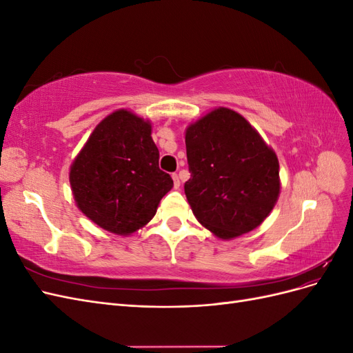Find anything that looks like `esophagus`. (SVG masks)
Here are the masks:
<instances>
[{
  "label": "esophagus",
  "instance_id": "esophagus-1",
  "mask_svg": "<svg viewBox=\"0 0 353 353\" xmlns=\"http://www.w3.org/2000/svg\"><path fill=\"white\" fill-rule=\"evenodd\" d=\"M172 179H174V187H175V188H179L181 183H179V176H178V174H172Z\"/></svg>",
  "mask_w": 353,
  "mask_h": 353
}]
</instances>
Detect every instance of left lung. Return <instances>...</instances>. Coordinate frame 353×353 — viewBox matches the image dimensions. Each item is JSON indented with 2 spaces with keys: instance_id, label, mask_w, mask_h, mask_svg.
<instances>
[{
  "instance_id": "1",
  "label": "left lung",
  "mask_w": 353,
  "mask_h": 353,
  "mask_svg": "<svg viewBox=\"0 0 353 353\" xmlns=\"http://www.w3.org/2000/svg\"><path fill=\"white\" fill-rule=\"evenodd\" d=\"M190 179L184 190L196 219L231 240L258 228L280 196V165L244 117L213 109L185 130Z\"/></svg>"
}]
</instances>
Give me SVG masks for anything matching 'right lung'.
Masks as SVG:
<instances>
[{
	"label": "right lung",
	"instance_id": "1",
	"mask_svg": "<svg viewBox=\"0 0 353 353\" xmlns=\"http://www.w3.org/2000/svg\"><path fill=\"white\" fill-rule=\"evenodd\" d=\"M69 181L78 209L116 236L147 225L174 187L170 175L159 169L150 121L126 109L94 128L70 165Z\"/></svg>",
	"mask_w": 353,
	"mask_h": 353
}]
</instances>
